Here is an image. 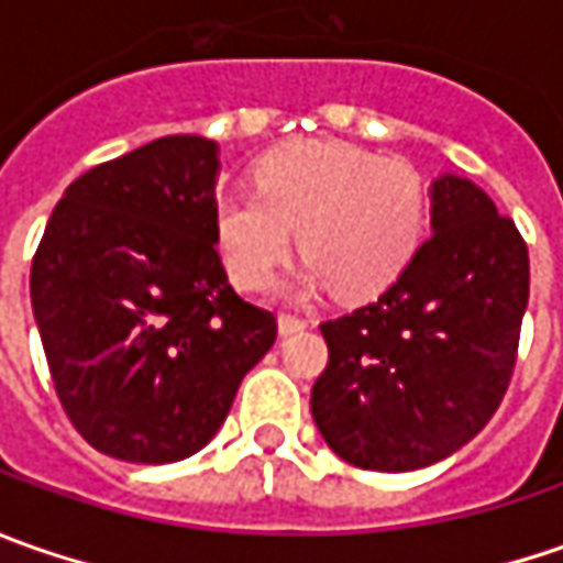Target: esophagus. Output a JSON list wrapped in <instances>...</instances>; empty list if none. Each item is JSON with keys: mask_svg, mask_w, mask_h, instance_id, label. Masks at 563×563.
<instances>
[{"mask_svg": "<svg viewBox=\"0 0 563 563\" xmlns=\"http://www.w3.org/2000/svg\"><path fill=\"white\" fill-rule=\"evenodd\" d=\"M303 329H307V319H303V316H294V313L278 316V332H282V335H294V332H303Z\"/></svg>", "mask_w": 563, "mask_h": 563, "instance_id": "1", "label": "esophagus"}]
</instances>
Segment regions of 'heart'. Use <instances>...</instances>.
Segmentation results:
<instances>
[{
	"instance_id": "b5f03b06",
	"label": "heart",
	"mask_w": 563,
	"mask_h": 563,
	"mask_svg": "<svg viewBox=\"0 0 563 563\" xmlns=\"http://www.w3.org/2000/svg\"><path fill=\"white\" fill-rule=\"evenodd\" d=\"M426 185L404 159L335 141L294 143L253 172V190H225L212 228L228 275L244 291L275 282L294 244L310 260L303 288L341 297L388 288L420 247Z\"/></svg>"
}]
</instances>
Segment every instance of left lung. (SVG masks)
Wrapping results in <instances>:
<instances>
[{
	"label": "left lung",
	"mask_w": 563,
	"mask_h": 563,
	"mask_svg": "<svg viewBox=\"0 0 563 563\" xmlns=\"http://www.w3.org/2000/svg\"><path fill=\"white\" fill-rule=\"evenodd\" d=\"M530 300V253L476 185H432V238L373 303L322 322L329 363L313 385L322 439L360 470L444 461L508 391Z\"/></svg>",
	"instance_id": "obj_1"
}]
</instances>
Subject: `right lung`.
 I'll list each match as a JSON object with an SVG mask.
<instances>
[{
  "mask_svg": "<svg viewBox=\"0 0 563 563\" xmlns=\"http://www.w3.org/2000/svg\"><path fill=\"white\" fill-rule=\"evenodd\" d=\"M216 143L175 134L75 178L33 253L31 303L55 395L128 464L197 454L278 322L216 247Z\"/></svg>",
  "mask_w": 563,
  "mask_h": 563,
  "instance_id": "1",
  "label": "right lung"
}]
</instances>
